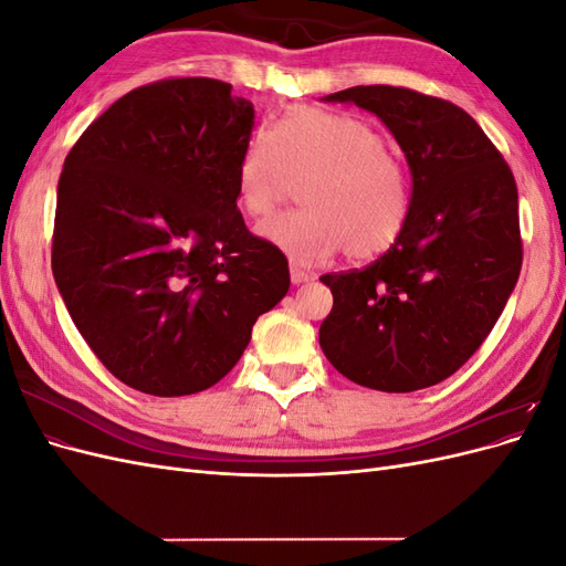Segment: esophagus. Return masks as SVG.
Segmentation results:
<instances>
[{
	"label": "esophagus",
	"mask_w": 566,
	"mask_h": 566,
	"mask_svg": "<svg viewBox=\"0 0 566 566\" xmlns=\"http://www.w3.org/2000/svg\"><path fill=\"white\" fill-rule=\"evenodd\" d=\"M290 281H293V285L306 283V281H312V273L310 271H302L297 266H290Z\"/></svg>",
	"instance_id": "1"
}]
</instances>
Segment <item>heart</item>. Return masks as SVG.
<instances>
[{
  "label": "heart",
  "instance_id": "b5f03b06",
  "mask_svg": "<svg viewBox=\"0 0 566 566\" xmlns=\"http://www.w3.org/2000/svg\"><path fill=\"white\" fill-rule=\"evenodd\" d=\"M293 179H306L304 208L262 221L256 233L300 266L342 250L352 262L375 260L399 241L413 208L408 165L361 115L297 106L256 129L238 163V205L250 217H266Z\"/></svg>",
  "mask_w": 566,
  "mask_h": 566
}]
</instances>
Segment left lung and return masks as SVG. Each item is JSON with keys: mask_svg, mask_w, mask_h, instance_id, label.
Wrapping results in <instances>:
<instances>
[{"mask_svg": "<svg viewBox=\"0 0 566 566\" xmlns=\"http://www.w3.org/2000/svg\"><path fill=\"white\" fill-rule=\"evenodd\" d=\"M382 119L401 146L413 208L394 248L366 269L325 273V358L356 385L416 391L453 375L486 339L522 269L517 184L451 101L370 84L323 96Z\"/></svg>", "mask_w": 566, "mask_h": 566, "instance_id": "left-lung-1", "label": "left lung"}]
</instances>
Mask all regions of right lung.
Here are the masks:
<instances>
[{
	"label": "right lung",
	"instance_id": "right-lung-1",
	"mask_svg": "<svg viewBox=\"0 0 566 566\" xmlns=\"http://www.w3.org/2000/svg\"><path fill=\"white\" fill-rule=\"evenodd\" d=\"M252 127L231 84L163 80L117 98L67 153L51 269L119 382L153 397L217 385L285 297V254L235 205Z\"/></svg>",
	"mask_w": 566,
	"mask_h": 566
}]
</instances>
